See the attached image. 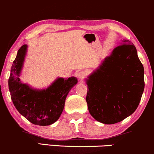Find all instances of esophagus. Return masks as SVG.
Segmentation results:
<instances>
[{
	"instance_id": "esophagus-1",
	"label": "esophagus",
	"mask_w": 154,
	"mask_h": 154,
	"mask_svg": "<svg viewBox=\"0 0 154 154\" xmlns=\"http://www.w3.org/2000/svg\"><path fill=\"white\" fill-rule=\"evenodd\" d=\"M86 76H87L86 72L80 71L78 74H77V78H78L79 79H81V80H82V79H85V77H86Z\"/></svg>"
}]
</instances>
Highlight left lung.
<instances>
[{"label":"left lung","mask_w":154,"mask_h":154,"mask_svg":"<svg viewBox=\"0 0 154 154\" xmlns=\"http://www.w3.org/2000/svg\"><path fill=\"white\" fill-rule=\"evenodd\" d=\"M89 112L98 122L114 124L132 115L144 90V68L130 41L122 40L85 79Z\"/></svg>","instance_id":"8db88e82"}]
</instances>
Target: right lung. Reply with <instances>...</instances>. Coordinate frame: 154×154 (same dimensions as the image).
Here are the masks:
<instances>
[{
  "instance_id": "right-lung-1",
  "label": "right lung",
  "mask_w": 154,
  "mask_h": 154,
  "mask_svg": "<svg viewBox=\"0 0 154 154\" xmlns=\"http://www.w3.org/2000/svg\"><path fill=\"white\" fill-rule=\"evenodd\" d=\"M28 46L18 51L8 79V88L14 106L19 113L34 125H49L60 117L71 89L77 85L75 77H57L47 88L35 89L20 79Z\"/></svg>"
}]
</instances>
